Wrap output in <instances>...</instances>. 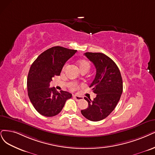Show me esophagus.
Instances as JSON below:
<instances>
[{
  "instance_id": "1",
  "label": "esophagus",
  "mask_w": 155,
  "mask_h": 155,
  "mask_svg": "<svg viewBox=\"0 0 155 155\" xmlns=\"http://www.w3.org/2000/svg\"><path fill=\"white\" fill-rule=\"evenodd\" d=\"M73 98L75 99L77 101H81V100H82L84 99L83 97L78 96V95H73Z\"/></svg>"
}]
</instances>
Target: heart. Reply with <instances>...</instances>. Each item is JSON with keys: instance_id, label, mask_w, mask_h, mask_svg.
<instances>
[{"instance_id": "1", "label": "heart", "mask_w": 155, "mask_h": 155, "mask_svg": "<svg viewBox=\"0 0 155 155\" xmlns=\"http://www.w3.org/2000/svg\"><path fill=\"white\" fill-rule=\"evenodd\" d=\"M77 64H78V68H79L80 71H81V72L84 71H88V70H89V68H90L89 62L85 60V59L79 60L77 62ZM66 66H67V64H65L64 66H63L62 71H64L65 70V68H66ZM76 89H77V85H72L71 86V89L73 90V91L75 90Z\"/></svg>"}]
</instances>
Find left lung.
<instances>
[{
    "instance_id": "1",
    "label": "left lung",
    "mask_w": 155,
    "mask_h": 155,
    "mask_svg": "<svg viewBox=\"0 0 155 155\" xmlns=\"http://www.w3.org/2000/svg\"><path fill=\"white\" fill-rule=\"evenodd\" d=\"M84 55L92 62L96 74L89 87L96 94L91 100L85 97L88 107L81 110L90 121H99L106 118L116 108L123 92V80L116 64L102 53L86 52Z\"/></svg>"
}]
</instances>
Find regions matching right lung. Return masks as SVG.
I'll return each instance as SVG.
<instances>
[{"label": "right lung", "mask_w": 155, "mask_h": 155, "mask_svg": "<svg viewBox=\"0 0 155 155\" xmlns=\"http://www.w3.org/2000/svg\"><path fill=\"white\" fill-rule=\"evenodd\" d=\"M76 50L62 47H51L40 54L32 64L27 77L28 96L34 108L42 116L57 115L72 94L49 87L52 78L59 76L66 62Z\"/></svg>", "instance_id": "1"}]
</instances>
